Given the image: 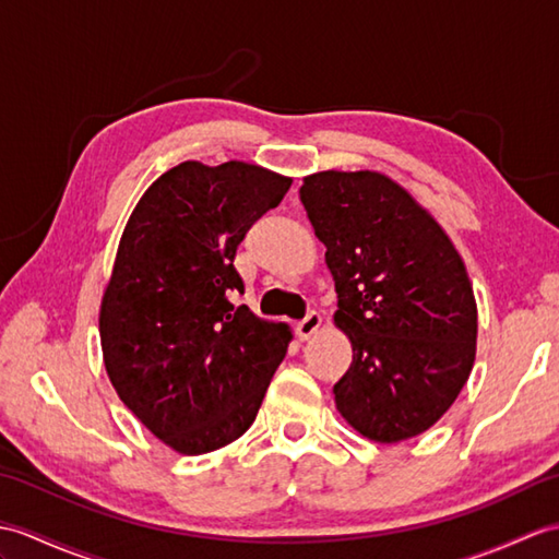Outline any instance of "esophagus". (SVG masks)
I'll list each match as a JSON object with an SVG mask.
<instances>
[{
	"label": "esophagus",
	"instance_id": "esophagus-1",
	"mask_svg": "<svg viewBox=\"0 0 559 559\" xmlns=\"http://www.w3.org/2000/svg\"><path fill=\"white\" fill-rule=\"evenodd\" d=\"M319 326H321V317L317 314V311H309V314L295 326L297 338H300V341H309L311 335H314V333L319 331Z\"/></svg>",
	"mask_w": 559,
	"mask_h": 559
}]
</instances>
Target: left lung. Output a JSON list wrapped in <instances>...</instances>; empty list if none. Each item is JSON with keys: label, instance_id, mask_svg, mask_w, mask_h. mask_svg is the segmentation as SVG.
Returning <instances> with one entry per match:
<instances>
[{"label": "left lung", "instance_id": "left-lung-1", "mask_svg": "<svg viewBox=\"0 0 559 559\" xmlns=\"http://www.w3.org/2000/svg\"><path fill=\"white\" fill-rule=\"evenodd\" d=\"M300 200L326 245L333 321L353 343L335 407L376 443L424 433L457 400L476 357V300L460 252L379 171L311 174Z\"/></svg>", "mask_w": 559, "mask_h": 559}]
</instances>
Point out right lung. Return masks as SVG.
Returning a JSON list of instances; mask_svg holds the SVG:
<instances>
[{"mask_svg": "<svg viewBox=\"0 0 559 559\" xmlns=\"http://www.w3.org/2000/svg\"><path fill=\"white\" fill-rule=\"evenodd\" d=\"M293 178L226 162H183L145 190L128 218L99 307L104 367L123 405L180 455H204L252 426L290 343L230 302L233 266L257 218Z\"/></svg>", "mask_w": 559, "mask_h": 559, "instance_id": "obj_1", "label": "right lung"}]
</instances>
